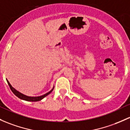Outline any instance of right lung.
<instances>
[{"label":"right lung","mask_w":130,"mask_h":130,"mask_svg":"<svg viewBox=\"0 0 130 130\" xmlns=\"http://www.w3.org/2000/svg\"><path fill=\"white\" fill-rule=\"evenodd\" d=\"M7 82L8 84H9V87H10V88L11 89V90H12V92H13V93H14L15 95L17 96V97L20 98V99L23 100L28 101V102H38V101H40L41 100H42L43 98H45V96H47L48 95H49V94H50V93L53 91V90H54V88L50 90V91H48V92L47 93L44 94V95H42V96H27V95H24V94L22 93L19 92V91H17V90L15 89L13 87H12V86L11 85L10 83H9V82L7 80Z\"/></svg>","instance_id":"obj_1"}]
</instances>
